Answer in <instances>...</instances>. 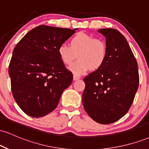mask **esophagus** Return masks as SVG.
I'll use <instances>...</instances> for the list:
<instances>
[{
    "label": "esophagus",
    "instance_id": "esophagus-1",
    "mask_svg": "<svg viewBox=\"0 0 149 149\" xmlns=\"http://www.w3.org/2000/svg\"><path fill=\"white\" fill-rule=\"evenodd\" d=\"M80 77L79 76H77V75H73V80H77L80 79Z\"/></svg>",
    "mask_w": 149,
    "mask_h": 149
}]
</instances>
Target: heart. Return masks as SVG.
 I'll return each instance as SVG.
<instances>
[{"label": "heart", "mask_w": 149, "mask_h": 149, "mask_svg": "<svg viewBox=\"0 0 149 149\" xmlns=\"http://www.w3.org/2000/svg\"><path fill=\"white\" fill-rule=\"evenodd\" d=\"M58 55L64 64L70 65L78 57V61L69 66L75 75L83 74L89 69L101 67L107 57L106 42L99 38L80 32L71 38L70 46L61 44L57 49Z\"/></svg>", "instance_id": "heart-1"}]
</instances>
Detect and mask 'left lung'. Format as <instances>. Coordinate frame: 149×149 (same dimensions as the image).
Listing matches in <instances>:
<instances>
[{"mask_svg":"<svg viewBox=\"0 0 149 149\" xmlns=\"http://www.w3.org/2000/svg\"><path fill=\"white\" fill-rule=\"evenodd\" d=\"M107 57L101 67L85 77L83 104L95 121L107 125L127 113L139 88L138 65L129 44L118 31L101 29Z\"/></svg>","mask_w":149,"mask_h":149,"instance_id":"left-lung-1","label":"left lung"}]
</instances>
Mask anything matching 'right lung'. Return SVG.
<instances>
[{
	"instance_id": "add662e5",
	"label": "right lung",
	"mask_w": 149,
	"mask_h": 149,
	"mask_svg": "<svg viewBox=\"0 0 149 149\" xmlns=\"http://www.w3.org/2000/svg\"><path fill=\"white\" fill-rule=\"evenodd\" d=\"M76 30L40 25L15 46L8 69L11 90L19 107L31 117H42L54 110L72 83V73L57 49Z\"/></svg>"
}]
</instances>
